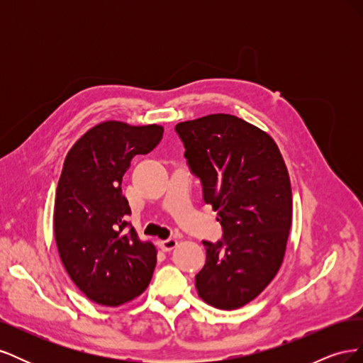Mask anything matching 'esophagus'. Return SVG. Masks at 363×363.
I'll use <instances>...</instances> for the list:
<instances>
[{"label":"esophagus","instance_id":"1","mask_svg":"<svg viewBox=\"0 0 363 363\" xmlns=\"http://www.w3.org/2000/svg\"><path fill=\"white\" fill-rule=\"evenodd\" d=\"M159 245H160V248H162L163 251H172L175 247L179 245V242H177V239H172V238H169V239L160 240Z\"/></svg>","mask_w":363,"mask_h":363}]
</instances>
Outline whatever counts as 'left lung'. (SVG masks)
I'll return each instance as SVG.
<instances>
[{
    "label": "left lung",
    "mask_w": 363,
    "mask_h": 363,
    "mask_svg": "<svg viewBox=\"0 0 363 363\" xmlns=\"http://www.w3.org/2000/svg\"><path fill=\"white\" fill-rule=\"evenodd\" d=\"M175 130L201 180L203 200L224 230L223 240L203 242L206 263L195 288L207 304L239 309L268 286L283 263L292 224L288 168L267 131L235 115H207Z\"/></svg>",
    "instance_id": "8db88e82"
}]
</instances>
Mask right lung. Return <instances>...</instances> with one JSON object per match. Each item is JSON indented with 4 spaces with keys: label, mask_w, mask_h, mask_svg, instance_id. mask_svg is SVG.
Instances as JSON below:
<instances>
[{
    "label": "right lung",
    "mask_w": 363,
    "mask_h": 363,
    "mask_svg": "<svg viewBox=\"0 0 363 363\" xmlns=\"http://www.w3.org/2000/svg\"><path fill=\"white\" fill-rule=\"evenodd\" d=\"M163 135L157 124L103 121L75 142L65 157L54 201V238L65 269L87 298L118 307L144 292L156 268L157 250L139 239L125 216L123 175L138 155Z\"/></svg>",
    "instance_id": "1"
}]
</instances>
